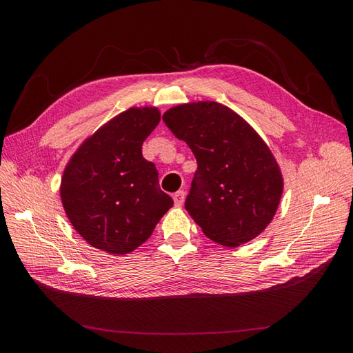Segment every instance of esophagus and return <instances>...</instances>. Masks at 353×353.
<instances>
[{"label": "esophagus", "mask_w": 353, "mask_h": 353, "mask_svg": "<svg viewBox=\"0 0 353 353\" xmlns=\"http://www.w3.org/2000/svg\"><path fill=\"white\" fill-rule=\"evenodd\" d=\"M184 199H185V193H184V191H176V193L174 194V203H175V206H183Z\"/></svg>", "instance_id": "1"}]
</instances>
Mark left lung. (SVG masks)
Listing matches in <instances>:
<instances>
[{"label": "left lung", "mask_w": 353, "mask_h": 353, "mask_svg": "<svg viewBox=\"0 0 353 353\" xmlns=\"http://www.w3.org/2000/svg\"><path fill=\"white\" fill-rule=\"evenodd\" d=\"M163 121L197 160L185 209L205 236L227 248L258 237L275 216L284 188L268 144L216 101L174 105Z\"/></svg>", "instance_id": "1"}]
</instances>
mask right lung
Returning a JSON list of instances; mask_svg holds the SVG:
<instances>
[{
    "label": "right lung",
    "instance_id": "right-lung-1",
    "mask_svg": "<svg viewBox=\"0 0 353 353\" xmlns=\"http://www.w3.org/2000/svg\"><path fill=\"white\" fill-rule=\"evenodd\" d=\"M159 122L153 105L116 114L85 138L63 170V209L92 248L119 256L134 252L174 206L159 187L154 163L141 153Z\"/></svg>",
    "mask_w": 353,
    "mask_h": 353
}]
</instances>
